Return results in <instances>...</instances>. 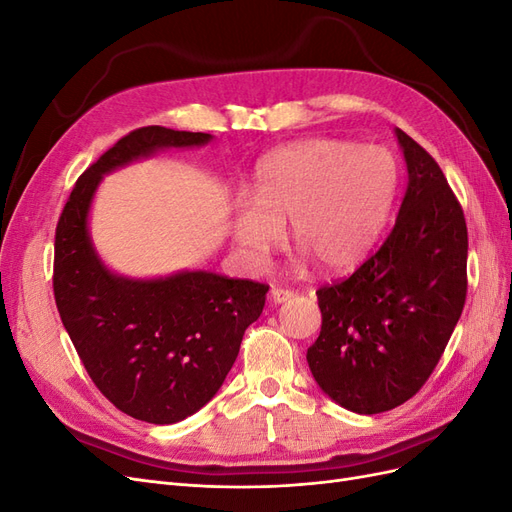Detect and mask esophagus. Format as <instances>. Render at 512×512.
I'll return each mask as SVG.
<instances>
[{"label":"esophagus","instance_id":"obj_1","mask_svg":"<svg viewBox=\"0 0 512 512\" xmlns=\"http://www.w3.org/2000/svg\"><path fill=\"white\" fill-rule=\"evenodd\" d=\"M292 290L290 288H282V286H273L271 288V299L275 301V303H286V301H290L292 299Z\"/></svg>","mask_w":512,"mask_h":512}]
</instances>
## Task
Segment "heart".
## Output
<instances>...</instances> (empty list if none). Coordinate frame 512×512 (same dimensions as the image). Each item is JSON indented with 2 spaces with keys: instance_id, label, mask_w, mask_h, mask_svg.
Masks as SVG:
<instances>
[{
  "instance_id": "b5f03b06",
  "label": "heart",
  "mask_w": 512,
  "mask_h": 512,
  "mask_svg": "<svg viewBox=\"0 0 512 512\" xmlns=\"http://www.w3.org/2000/svg\"><path fill=\"white\" fill-rule=\"evenodd\" d=\"M399 173L382 147H356L337 138H312L271 153L256 168L252 196L239 194L232 237L241 254L262 265L284 239L339 271L359 262L389 220Z\"/></svg>"
}]
</instances>
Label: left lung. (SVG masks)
<instances>
[{"label": "left lung", "mask_w": 512, "mask_h": 512, "mask_svg": "<svg viewBox=\"0 0 512 512\" xmlns=\"http://www.w3.org/2000/svg\"><path fill=\"white\" fill-rule=\"evenodd\" d=\"M408 190L380 250L316 290L322 327L307 348L320 389L359 414L393 410L436 369L466 305L468 228L442 168L395 130Z\"/></svg>", "instance_id": "left-lung-1"}]
</instances>
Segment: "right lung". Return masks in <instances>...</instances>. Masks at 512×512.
I'll list each match as a JSON object with an SVG mask.
<instances>
[{"mask_svg": "<svg viewBox=\"0 0 512 512\" xmlns=\"http://www.w3.org/2000/svg\"><path fill=\"white\" fill-rule=\"evenodd\" d=\"M209 141L205 132L132 130L74 183L55 230L57 312L89 378L115 408L153 425L179 423L218 393L269 286L207 271L119 277L91 245L87 213L102 175L164 147Z\"/></svg>", "mask_w": 512, "mask_h": 512, "instance_id": "obj_1", "label": "right lung"}]
</instances>
